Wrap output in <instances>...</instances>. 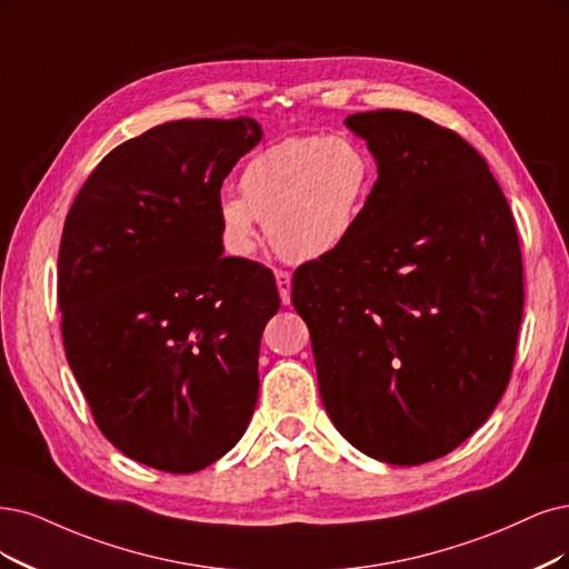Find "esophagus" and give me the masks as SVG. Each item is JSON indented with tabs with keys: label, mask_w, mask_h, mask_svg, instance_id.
<instances>
[{
	"label": "esophagus",
	"mask_w": 569,
	"mask_h": 569,
	"mask_svg": "<svg viewBox=\"0 0 569 569\" xmlns=\"http://www.w3.org/2000/svg\"><path fill=\"white\" fill-rule=\"evenodd\" d=\"M273 277H277V288H279L281 302H283V305H290V273L283 271V269H279L277 273H273Z\"/></svg>",
	"instance_id": "34e87169"
}]
</instances>
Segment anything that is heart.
Wrapping results in <instances>:
<instances>
[{
	"mask_svg": "<svg viewBox=\"0 0 569 569\" xmlns=\"http://www.w3.org/2000/svg\"><path fill=\"white\" fill-rule=\"evenodd\" d=\"M241 197L220 194L216 220L231 256H250L264 220L271 246L290 262L332 256L356 234L375 194L377 163L349 136H290L250 157Z\"/></svg>",
	"mask_w": 569,
	"mask_h": 569,
	"instance_id": "obj_1",
	"label": "heart"
}]
</instances>
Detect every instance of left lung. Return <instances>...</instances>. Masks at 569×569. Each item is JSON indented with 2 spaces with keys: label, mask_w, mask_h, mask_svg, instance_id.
<instances>
[{
  "label": "left lung",
  "mask_w": 569,
  "mask_h": 569,
  "mask_svg": "<svg viewBox=\"0 0 569 569\" xmlns=\"http://www.w3.org/2000/svg\"><path fill=\"white\" fill-rule=\"evenodd\" d=\"M345 126L377 163L356 234L292 273L328 417L363 455L415 467L452 452L507 391L522 319L511 208L455 131L401 110Z\"/></svg>",
  "instance_id": "8db88e82"
}]
</instances>
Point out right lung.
Masks as SVG:
<instances>
[{"mask_svg":"<svg viewBox=\"0 0 569 569\" xmlns=\"http://www.w3.org/2000/svg\"><path fill=\"white\" fill-rule=\"evenodd\" d=\"M262 140L250 119H180L126 140L77 194L58 252L68 363L126 457L194 473L234 448L281 300L273 273L224 258L222 180Z\"/></svg>","mask_w":569,"mask_h":569,"instance_id":"1","label":"right lung"}]
</instances>
